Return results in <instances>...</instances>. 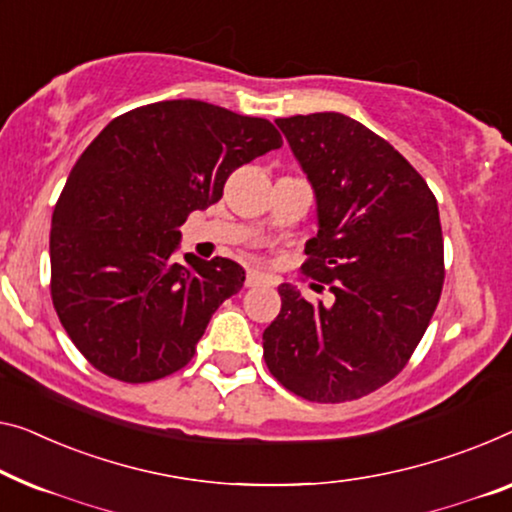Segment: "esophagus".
Instances as JSON below:
<instances>
[{
  "label": "esophagus",
  "mask_w": 512,
  "mask_h": 512,
  "mask_svg": "<svg viewBox=\"0 0 512 512\" xmlns=\"http://www.w3.org/2000/svg\"><path fill=\"white\" fill-rule=\"evenodd\" d=\"M264 282H271L269 276H264V273H259V271L246 273V287H259V285H264Z\"/></svg>",
  "instance_id": "34e87169"
}]
</instances>
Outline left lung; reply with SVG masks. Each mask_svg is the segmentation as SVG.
Masks as SVG:
<instances>
[{
  "label": "left lung",
  "mask_w": 512,
  "mask_h": 512,
  "mask_svg": "<svg viewBox=\"0 0 512 512\" xmlns=\"http://www.w3.org/2000/svg\"><path fill=\"white\" fill-rule=\"evenodd\" d=\"M317 202L305 243L308 276L331 305L280 285V315L262 335L264 361L310 402L363 398L414 354L444 285L439 207L400 151L340 112L276 119Z\"/></svg>",
  "instance_id": "1"
}]
</instances>
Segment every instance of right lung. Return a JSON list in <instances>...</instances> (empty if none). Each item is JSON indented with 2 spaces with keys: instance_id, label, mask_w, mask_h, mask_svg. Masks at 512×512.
Returning a JSON list of instances; mask_svg holds the SVG:
<instances>
[{
  "instance_id": "right-lung-1",
  "label": "right lung",
  "mask_w": 512,
  "mask_h": 512,
  "mask_svg": "<svg viewBox=\"0 0 512 512\" xmlns=\"http://www.w3.org/2000/svg\"><path fill=\"white\" fill-rule=\"evenodd\" d=\"M271 121L204 101H160L112 119L82 151L52 213V303L96 370L144 384L181 370L246 271L174 259L190 211L230 174L280 149Z\"/></svg>"
}]
</instances>
